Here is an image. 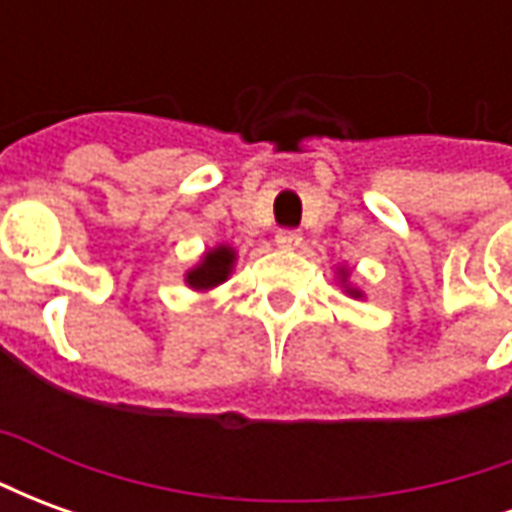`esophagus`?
I'll return each mask as SVG.
<instances>
[{
    "instance_id": "34e87169",
    "label": "esophagus",
    "mask_w": 512,
    "mask_h": 512,
    "mask_svg": "<svg viewBox=\"0 0 512 512\" xmlns=\"http://www.w3.org/2000/svg\"><path fill=\"white\" fill-rule=\"evenodd\" d=\"M277 246H282V249H296V246H301V233L299 230H279Z\"/></svg>"
}]
</instances>
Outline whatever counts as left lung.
Returning a JSON list of instances; mask_svg holds the SVG:
<instances>
[{
  "instance_id": "1",
  "label": "left lung",
  "mask_w": 512,
  "mask_h": 512,
  "mask_svg": "<svg viewBox=\"0 0 512 512\" xmlns=\"http://www.w3.org/2000/svg\"><path fill=\"white\" fill-rule=\"evenodd\" d=\"M356 296H359V293H356Z\"/></svg>"
}]
</instances>
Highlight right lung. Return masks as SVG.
Segmentation results:
<instances>
[{"mask_svg": "<svg viewBox=\"0 0 512 512\" xmlns=\"http://www.w3.org/2000/svg\"><path fill=\"white\" fill-rule=\"evenodd\" d=\"M233 260H235V252L230 246H219V249H213L208 255L202 257V263L194 271H189V282L191 288L197 290H208V288H216L219 282L227 279L230 274V268H233Z\"/></svg>", "mask_w": 512, "mask_h": 512, "instance_id": "right-lung-1", "label": "right lung"}]
</instances>
